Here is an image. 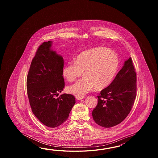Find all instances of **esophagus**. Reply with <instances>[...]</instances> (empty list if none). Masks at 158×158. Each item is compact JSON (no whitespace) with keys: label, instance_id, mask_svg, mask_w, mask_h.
<instances>
[{"label":"esophagus","instance_id":"1","mask_svg":"<svg viewBox=\"0 0 158 158\" xmlns=\"http://www.w3.org/2000/svg\"><path fill=\"white\" fill-rule=\"evenodd\" d=\"M84 98V97H76V99L78 100V101H80L81 99H82Z\"/></svg>","mask_w":158,"mask_h":158}]
</instances>
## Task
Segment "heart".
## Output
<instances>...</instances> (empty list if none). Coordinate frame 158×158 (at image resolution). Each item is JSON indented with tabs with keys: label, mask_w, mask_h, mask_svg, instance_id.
I'll return each mask as SVG.
<instances>
[{
	"label": "heart",
	"mask_w": 158,
	"mask_h": 158,
	"mask_svg": "<svg viewBox=\"0 0 158 158\" xmlns=\"http://www.w3.org/2000/svg\"><path fill=\"white\" fill-rule=\"evenodd\" d=\"M119 65L118 54L104 47L84 51L74 59V63L65 65L62 76L68 82L75 80L82 72L84 78L68 86V92L76 97H82L94 87L101 90L111 84Z\"/></svg>",
	"instance_id": "1"
}]
</instances>
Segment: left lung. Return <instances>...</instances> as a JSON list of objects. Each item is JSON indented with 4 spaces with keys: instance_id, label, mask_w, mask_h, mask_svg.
<instances>
[{
    "instance_id": "left-lung-1",
    "label": "left lung",
    "mask_w": 158,
    "mask_h": 158,
    "mask_svg": "<svg viewBox=\"0 0 158 158\" xmlns=\"http://www.w3.org/2000/svg\"><path fill=\"white\" fill-rule=\"evenodd\" d=\"M137 92V75L130 57L111 84L101 91L92 112L94 121L104 128L119 124L131 112Z\"/></svg>"
}]
</instances>
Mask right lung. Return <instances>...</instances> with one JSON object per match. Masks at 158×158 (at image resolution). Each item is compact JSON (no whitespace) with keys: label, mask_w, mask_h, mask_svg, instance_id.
<instances>
[{"label":"right lung","mask_w":158,"mask_h":158,"mask_svg":"<svg viewBox=\"0 0 158 158\" xmlns=\"http://www.w3.org/2000/svg\"><path fill=\"white\" fill-rule=\"evenodd\" d=\"M52 42H44L37 49L27 76V93L33 114L43 124L55 128L67 119L76 103L73 95L63 94L65 86L62 56L50 49Z\"/></svg>","instance_id":"obj_1"}]
</instances>
